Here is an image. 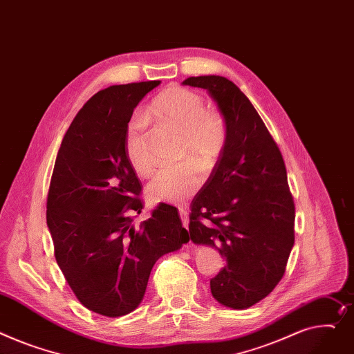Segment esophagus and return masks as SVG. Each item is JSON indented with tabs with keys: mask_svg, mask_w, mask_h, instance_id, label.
Listing matches in <instances>:
<instances>
[{
	"mask_svg": "<svg viewBox=\"0 0 354 354\" xmlns=\"http://www.w3.org/2000/svg\"><path fill=\"white\" fill-rule=\"evenodd\" d=\"M179 215H180L183 226L187 229V226H189V218H187V210L185 207H179Z\"/></svg>",
	"mask_w": 354,
	"mask_h": 354,
	"instance_id": "esophagus-1",
	"label": "esophagus"
}]
</instances>
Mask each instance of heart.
<instances>
[{
    "label": "heart",
    "instance_id": "1",
    "mask_svg": "<svg viewBox=\"0 0 354 354\" xmlns=\"http://www.w3.org/2000/svg\"><path fill=\"white\" fill-rule=\"evenodd\" d=\"M147 116L180 133L179 159L199 164L205 174L215 168L226 144V124L219 112L206 108L199 93L169 86L153 98L147 108ZM125 151L138 175L152 174L155 160L148 145V121L142 113H135L128 122ZM196 165L180 163L159 171L148 185L149 198L155 202L185 203L203 182L200 167Z\"/></svg>",
    "mask_w": 354,
    "mask_h": 354
}]
</instances>
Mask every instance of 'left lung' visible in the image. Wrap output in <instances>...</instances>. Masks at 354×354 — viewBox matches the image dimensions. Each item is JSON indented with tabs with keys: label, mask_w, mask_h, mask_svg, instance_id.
Instances as JSON below:
<instances>
[{
	"label": "left lung",
	"mask_w": 354,
	"mask_h": 354,
	"mask_svg": "<svg viewBox=\"0 0 354 354\" xmlns=\"http://www.w3.org/2000/svg\"><path fill=\"white\" fill-rule=\"evenodd\" d=\"M219 106L226 144L191 203L189 233L226 259L210 280L221 304L243 310L265 299L283 277L295 245V202L281 153L245 93L225 77H191Z\"/></svg>",
	"instance_id": "obj_1"
}]
</instances>
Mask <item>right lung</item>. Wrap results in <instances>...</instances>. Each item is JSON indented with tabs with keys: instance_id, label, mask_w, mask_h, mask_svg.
Masks as SVG:
<instances>
[{
	"instance_id": "1",
	"label": "right lung",
	"mask_w": 354,
	"mask_h": 354,
	"mask_svg": "<svg viewBox=\"0 0 354 354\" xmlns=\"http://www.w3.org/2000/svg\"><path fill=\"white\" fill-rule=\"evenodd\" d=\"M160 81L97 92L68 128L46 198L57 263L86 309L108 317L142 301L158 259L189 242L175 206L159 203L139 227L142 183L127 156L125 133L136 105Z\"/></svg>"
}]
</instances>
